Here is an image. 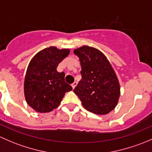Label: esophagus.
Returning <instances> with one entry per match:
<instances>
[{
    "label": "esophagus",
    "mask_w": 152,
    "mask_h": 152,
    "mask_svg": "<svg viewBox=\"0 0 152 152\" xmlns=\"http://www.w3.org/2000/svg\"><path fill=\"white\" fill-rule=\"evenodd\" d=\"M77 84V82H76V81H75V82H74V83H72V88H73V89H74V88H75V87H76Z\"/></svg>",
    "instance_id": "esophagus-1"
}]
</instances>
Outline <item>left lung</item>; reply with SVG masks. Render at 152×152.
Masks as SVG:
<instances>
[{
    "instance_id": "8db88e82",
    "label": "left lung",
    "mask_w": 152,
    "mask_h": 152,
    "mask_svg": "<svg viewBox=\"0 0 152 152\" xmlns=\"http://www.w3.org/2000/svg\"><path fill=\"white\" fill-rule=\"evenodd\" d=\"M79 57L82 79L73 90L84 108L93 113L105 115L116 106L120 86L115 72L104 54L83 46L74 50Z\"/></svg>"
}]
</instances>
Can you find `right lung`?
Instances as JSON below:
<instances>
[{
  "label": "right lung",
  "mask_w": 152,
  "mask_h": 152,
  "mask_svg": "<svg viewBox=\"0 0 152 152\" xmlns=\"http://www.w3.org/2000/svg\"><path fill=\"white\" fill-rule=\"evenodd\" d=\"M69 53V49L50 47L42 50L30 61L24 83L27 103L39 113H48L60 104L65 93L72 87L65 82V73L57 66Z\"/></svg>",
  "instance_id": "obj_1"
}]
</instances>
